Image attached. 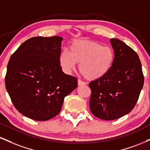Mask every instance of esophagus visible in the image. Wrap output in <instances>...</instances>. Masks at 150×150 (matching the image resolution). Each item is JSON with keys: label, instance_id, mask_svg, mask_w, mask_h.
I'll return each mask as SVG.
<instances>
[{"label": "esophagus", "instance_id": "esophagus-1", "mask_svg": "<svg viewBox=\"0 0 150 150\" xmlns=\"http://www.w3.org/2000/svg\"><path fill=\"white\" fill-rule=\"evenodd\" d=\"M77 83H78V85L79 86H82V85H85L86 83L84 82H83V81L80 80H78V81H77Z\"/></svg>", "mask_w": 150, "mask_h": 150}]
</instances>
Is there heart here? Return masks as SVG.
I'll return each mask as SVG.
<instances>
[{
    "instance_id": "heart-1",
    "label": "heart",
    "mask_w": 150,
    "mask_h": 150,
    "mask_svg": "<svg viewBox=\"0 0 150 150\" xmlns=\"http://www.w3.org/2000/svg\"><path fill=\"white\" fill-rule=\"evenodd\" d=\"M115 52L110 46L90 40H76L70 43L68 52L59 56V64L70 73L79 64V70L86 80H98L105 76L112 67Z\"/></svg>"
}]
</instances>
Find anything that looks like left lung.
<instances>
[{
	"label": "left lung",
	"mask_w": 150,
	"mask_h": 150,
	"mask_svg": "<svg viewBox=\"0 0 150 150\" xmlns=\"http://www.w3.org/2000/svg\"><path fill=\"white\" fill-rule=\"evenodd\" d=\"M115 52L112 67L105 76L91 81V113L103 120H114L129 113L136 105L144 84L138 54L120 40L111 38Z\"/></svg>",
	"instance_id": "1"
}]
</instances>
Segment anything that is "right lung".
I'll use <instances>...</instances> for the list:
<instances>
[{"label":"right lung","mask_w":150,"mask_h":150,"mask_svg":"<svg viewBox=\"0 0 150 150\" xmlns=\"http://www.w3.org/2000/svg\"><path fill=\"white\" fill-rule=\"evenodd\" d=\"M63 38L34 37L10 57L5 86L19 112L35 121H47L60 112L64 98L77 86L75 77L59 64Z\"/></svg>","instance_id":"1"}]
</instances>
